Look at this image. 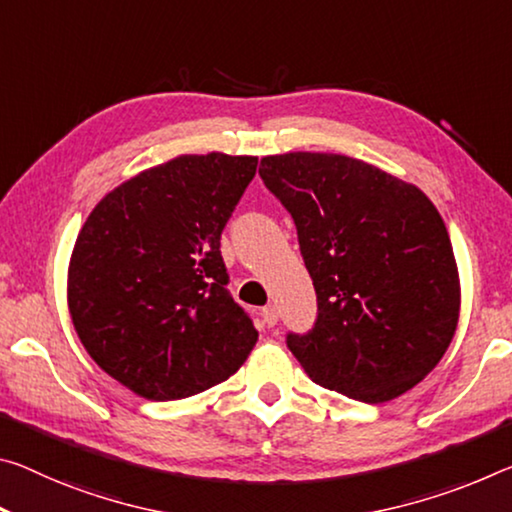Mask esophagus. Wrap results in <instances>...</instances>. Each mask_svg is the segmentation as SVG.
Returning <instances> with one entry per match:
<instances>
[{"instance_id": "esophagus-1", "label": "esophagus", "mask_w": 512, "mask_h": 512, "mask_svg": "<svg viewBox=\"0 0 512 512\" xmlns=\"http://www.w3.org/2000/svg\"><path fill=\"white\" fill-rule=\"evenodd\" d=\"M259 316H262V323H264L266 328H273L275 323H278V312H275L273 305L262 307V312H259Z\"/></svg>"}]
</instances>
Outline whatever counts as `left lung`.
Wrapping results in <instances>:
<instances>
[{"label":"left lung","mask_w":512,"mask_h":512,"mask_svg":"<svg viewBox=\"0 0 512 512\" xmlns=\"http://www.w3.org/2000/svg\"><path fill=\"white\" fill-rule=\"evenodd\" d=\"M266 189L296 223L314 326L287 346L316 385L362 403L415 387L449 348L460 282L449 232L417 186L328 152L264 157Z\"/></svg>","instance_id":"8db88e82"}]
</instances>
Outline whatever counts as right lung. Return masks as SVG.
Wrapping results in <instances>:
<instances>
[{
	"mask_svg": "<svg viewBox=\"0 0 512 512\" xmlns=\"http://www.w3.org/2000/svg\"><path fill=\"white\" fill-rule=\"evenodd\" d=\"M257 157L182 154L107 193L86 218L68 307L88 355L134 394L175 401L223 383L257 342L227 291L221 232Z\"/></svg>",
	"mask_w": 512,
	"mask_h": 512,
	"instance_id": "add662e5",
	"label": "right lung"
}]
</instances>
